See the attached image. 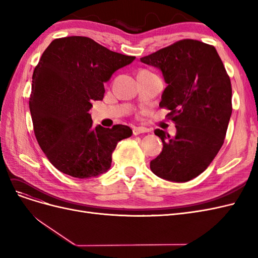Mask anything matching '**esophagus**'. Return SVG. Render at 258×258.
Here are the masks:
<instances>
[{
	"mask_svg": "<svg viewBox=\"0 0 258 258\" xmlns=\"http://www.w3.org/2000/svg\"><path fill=\"white\" fill-rule=\"evenodd\" d=\"M132 131H134L135 136H138L140 134H145V132H148V129H146L144 127H134Z\"/></svg>",
	"mask_w": 258,
	"mask_h": 258,
	"instance_id": "esophagus-1",
	"label": "esophagus"
}]
</instances>
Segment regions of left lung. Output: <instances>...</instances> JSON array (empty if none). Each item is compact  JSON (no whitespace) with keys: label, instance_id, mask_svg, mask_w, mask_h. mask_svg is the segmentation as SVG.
I'll list each match as a JSON object with an SVG mask.
<instances>
[{"label":"left lung","instance_id":"left-lung-1","mask_svg":"<svg viewBox=\"0 0 258 258\" xmlns=\"http://www.w3.org/2000/svg\"><path fill=\"white\" fill-rule=\"evenodd\" d=\"M158 68L168 84L160 107L170 110L176 135L160 129L162 152L151 161L153 172L184 183L201 174L224 143L232 112L231 83L214 46L182 40L141 58Z\"/></svg>","mask_w":258,"mask_h":258}]
</instances>
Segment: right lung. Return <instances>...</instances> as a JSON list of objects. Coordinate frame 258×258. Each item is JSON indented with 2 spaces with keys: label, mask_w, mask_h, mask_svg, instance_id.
Here are the masks:
<instances>
[{
  "label": "right lung",
  "mask_w": 258,
  "mask_h": 258,
  "mask_svg": "<svg viewBox=\"0 0 258 258\" xmlns=\"http://www.w3.org/2000/svg\"><path fill=\"white\" fill-rule=\"evenodd\" d=\"M136 57L107 49L86 36L53 40L34 69L29 101L34 135L46 157L62 173L89 178L110 169L112 154L132 130L124 124H92V101L104 83Z\"/></svg>",
  "instance_id": "obj_1"
}]
</instances>
